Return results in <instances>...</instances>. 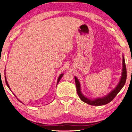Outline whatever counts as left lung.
<instances>
[{
    "label": "left lung",
    "mask_w": 132,
    "mask_h": 132,
    "mask_svg": "<svg viewBox=\"0 0 132 132\" xmlns=\"http://www.w3.org/2000/svg\"><path fill=\"white\" fill-rule=\"evenodd\" d=\"M127 77V72H126V65H125V61L124 56L123 55V60H122V76H121L120 79L119 83L118 84L117 86L114 88V89L110 92L109 94H108L106 95H105L101 98H96L94 99H89V98L85 96L81 92V84L79 82L78 79L76 77H74L75 84H76L77 87V94L78 95L79 98L81 99L82 101L84 102H85L88 104L93 106H101L107 104L113 100L115 98L120 90L122 89L125 85V82H126Z\"/></svg>",
    "instance_id": "8db88e82"
}]
</instances>
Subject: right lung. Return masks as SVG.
Returning <instances> with one entry per match:
<instances>
[{"label":"right lung","mask_w":132,"mask_h":132,"mask_svg":"<svg viewBox=\"0 0 132 132\" xmlns=\"http://www.w3.org/2000/svg\"><path fill=\"white\" fill-rule=\"evenodd\" d=\"M63 75H64V74H60V76L59 77H58V79H57V85H58V82H60V79H61V78H62V76H63ZM5 81H6V85H7V86H8V88H9V89H10V90H11V91H12V90L11 89H10V86H9V84H8V82H7V79H6V76H5ZM14 95L15 96H16V95H15L14 94ZM16 98H17V97H16ZM17 99H18V100L19 101H20V102H21V103H23L22 102H21V101H20V100H19V99H18V98H17Z\"/></svg>","instance_id":"1"}]
</instances>
